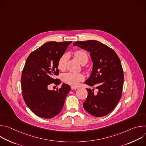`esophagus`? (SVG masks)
<instances>
[{
	"instance_id": "1",
	"label": "esophagus",
	"mask_w": 146,
	"mask_h": 146,
	"mask_svg": "<svg viewBox=\"0 0 146 146\" xmlns=\"http://www.w3.org/2000/svg\"><path fill=\"white\" fill-rule=\"evenodd\" d=\"M71 89H72V90H77V89H78V87H74V86H72V87H71Z\"/></svg>"
}]
</instances>
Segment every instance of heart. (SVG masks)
Wrapping results in <instances>:
<instances>
[{"instance_id": "b5f03b06", "label": "heart", "mask_w": 146, "mask_h": 146, "mask_svg": "<svg viewBox=\"0 0 146 146\" xmlns=\"http://www.w3.org/2000/svg\"><path fill=\"white\" fill-rule=\"evenodd\" d=\"M75 57L78 59L81 64L87 63L88 60V56L87 52L83 50H77L74 52ZM68 59V55L66 54L62 55L59 59L58 61V68L64 71L66 68L67 60ZM84 75L81 73H66L62 76V80L67 83V84L77 86L78 83L84 80Z\"/></svg>"}]
</instances>
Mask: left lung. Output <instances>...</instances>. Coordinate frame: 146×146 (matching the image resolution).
<instances>
[{"mask_svg": "<svg viewBox=\"0 0 146 146\" xmlns=\"http://www.w3.org/2000/svg\"><path fill=\"white\" fill-rule=\"evenodd\" d=\"M77 46L90 52L93 62L91 74L85 84L96 87L87 90L88 96L83 103L84 109L95 117H103L112 111L119 102L123 84V72L115 52L97 40L76 41Z\"/></svg>", "mask_w": 146, "mask_h": 146, "instance_id": "1", "label": "left lung"}]
</instances>
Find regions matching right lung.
Masks as SVG:
<instances>
[{
	"instance_id": "obj_1",
	"label": "right lung",
	"mask_w": 146,
	"mask_h": 146,
	"mask_svg": "<svg viewBox=\"0 0 146 146\" xmlns=\"http://www.w3.org/2000/svg\"><path fill=\"white\" fill-rule=\"evenodd\" d=\"M72 41H50L38 48L28 56L23 70L21 83L24 100L36 115L51 118L57 115L64 105L71 90L63 84L59 89L50 90L49 85L60 84L58 61Z\"/></svg>"
}]
</instances>
